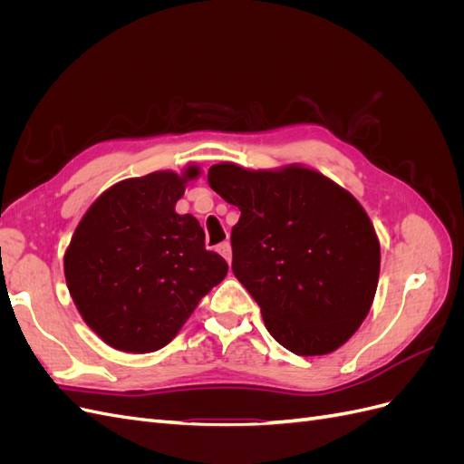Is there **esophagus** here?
I'll list each match as a JSON object with an SVG mask.
<instances>
[{
    "label": "esophagus",
    "instance_id": "1",
    "mask_svg": "<svg viewBox=\"0 0 464 464\" xmlns=\"http://www.w3.org/2000/svg\"><path fill=\"white\" fill-rule=\"evenodd\" d=\"M217 251H218V254H220L224 259H227L228 263H232V246H230V242H222V244H218Z\"/></svg>",
    "mask_w": 464,
    "mask_h": 464
}]
</instances>
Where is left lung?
<instances>
[{
    "instance_id": "obj_1",
    "label": "left lung",
    "mask_w": 464,
    "mask_h": 464,
    "mask_svg": "<svg viewBox=\"0 0 464 464\" xmlns=\"http://www.w3.org/2000/svg\"><path fill=\"white\" fill-rule=\"evenodd\" d=\"M208 186L240 208L232 271L273 339L298 356L343 346L370 312L382 263L354 195L300 164L247 170L220 162L208 168Z\"/></svg>"
}]
</instances>
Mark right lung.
I'll return each instance as SVG.
<instances>
[{"label":"right lung","instance_id":"obj_1","mask_svg":"<svg viewBox=\"0 0 464 464\" xmlns=\"http://www.w3.org/2000/svg\"><path fill=\"white\" fill-rule=\"evenodd\" d=\"M201 174L152 172L118 181L81 218L63 271L81 317L111 348L147 354L170 343L228 265L205 249L193 215H178Z\"/></svg>","mask_w":464,"mask_h":464}]
</instances>
